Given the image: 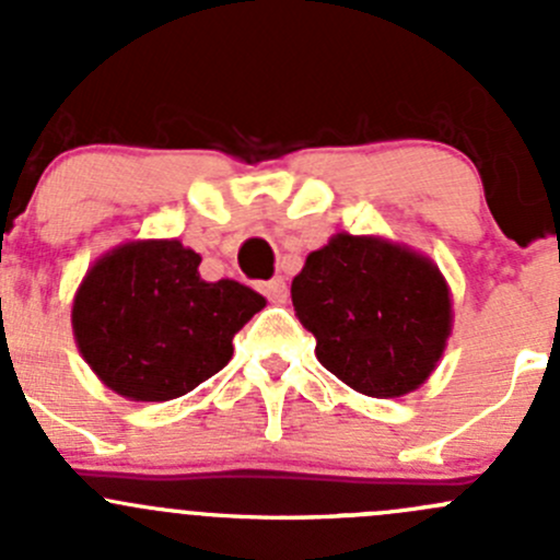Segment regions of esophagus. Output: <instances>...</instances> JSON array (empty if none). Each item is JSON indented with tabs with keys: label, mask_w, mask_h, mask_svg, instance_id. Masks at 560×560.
Listing matches in <instances>:
<instances>
[{
	"label": "esophagus",
	"mask_w": 560,
	"mask_h": 560,
	"mask_svg": "<svg viewBox=\"0 0 560 560\" xmlns=\"http://www.w3.org/2000/svg\"><path fill=\"white\" fill-rule=\"evenodd\" d=\"M262 295L268 298L270 303H284L287 298H290V287H287V281L281 279V276H273V279L262 284Z\"/></svg>",
	"instance_id": "1"
}]
</instances>
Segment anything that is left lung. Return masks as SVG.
<instances>
[{
	"label": "left lung",
	"mask_w": 560,
	"mask_h": 560,
	"mask_svg": "<svg viewBox=\"0 0 560 560\" xmlns=\"http://www.w3.org/2000/svg\"><path fill=\"white\" fill-rule=\"evenodd\" d=\"M292 306L316 360L371 398H398L431 376L453 330L442 270L422 254L338 233L292 279Z\"/></svg>",
	"instance_id": "obj_1"
}]
</instances>
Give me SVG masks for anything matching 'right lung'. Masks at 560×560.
<instances>
[{"label": "right lung", "mask_w": 560, "mask_h": 560, "mask_svg": "<svg viewBox=\"0 0 560 560\" xmlns=\"http://www.w3.org/2000/svg\"><path fill=\"white\" fill-rule=\"evenodd\" d=\"M180 241H132L100 257L72 301L83 360L129 400H171L233 358V336L265 298L233 279L202 281Z\"/></svg>", "instance_id": "add662e5"}]
</instances>
